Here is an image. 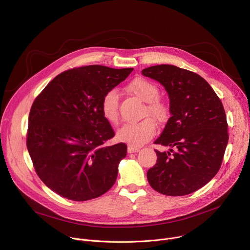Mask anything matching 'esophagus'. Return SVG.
<instances>
[{"label": "esophagus", "mask_w": 250, "mask_h": 250, "mask_svg": "<svg viewBox=\"0 0 250 250\" xmlns=\"http://www.w3.org/2000/svg\"><path fill=\"white\" fill-rule=\"evenodd\" d=\"M138 151H139L138 147H133V146H128V147H127V152L128 153H134V152H138Z\"/></svg>", "instance_id": "esophagus-1"}]
</instances>
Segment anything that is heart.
I'll return each mask as SVG.
<instances>
[{"mask_svg":"<svg viewBox=\"0 0 250 250\" xmlns=\"http://www.w3.org/2000/svg\"><path fill=\"white\" fill-rule=\"evenodd\" d=\"M127 90L141 101L146 102L144 117H153L158 123H163L167 120L169 115L168 106L158 98L159 89L154 83L144 78H135L129 82ZM101 112L109 123H118L119 94L116 89L109 90L104 95L101 101ZM153 119L146 118L136 124L125 125L118 130L117 139L133 147L144 146L156 134V124Z\"/></svg>","mask_w":250,"mask_h":250,"instance_id":"obj_1","label":"heart"}]
</instances>
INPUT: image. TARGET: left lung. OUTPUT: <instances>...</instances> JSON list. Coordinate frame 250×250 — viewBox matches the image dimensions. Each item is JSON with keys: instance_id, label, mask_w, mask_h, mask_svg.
<instances>
[{"instance_id": "obj_1", "label": "left lung", "mask_w": 250, "mask_h": 250, "mask_svg": "<svg viewBox=\"0 0 250 250\" xmlns=\"http://www.w3.org/2000/svg\"><path fill=\"white\" fill-rule=\"evenodd\" d=\"M141 74L164 86L171 113L154 141L170 150H155L157 161L147 171V180L166 196L191 194L209 182L223 162L229 133L222 101L204 78L186 69L161 64Z\"/></svg>"}]
</instances>
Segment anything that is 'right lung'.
Listing matches in <instances>:
<instances>
[{
	"label": "right lung",
	"instance_id": "add662e5",
	"mask_svg": "<svg viewBox=\"0 0 250 250\" xmlns=\"http://www.w3.org/2000/svg\"><path fill=\"white\" fill-rule=\"evenodd\" d=\"M132 70L102 65L70 69L35 98L28 117L27 150L41 180L61 197L88 201L115 184L127 147L123 142L104 146L115 131L102 115L101 101Z\"/></svg>",
	"mask_w": 250,
	"mask_h": 250
}]
</instances>
